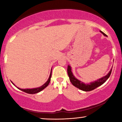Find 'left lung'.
Masks as SVG:
<instances>
[{"label":"left lung","mask_w":122,"mask_h":122,"mask_svg":"<svg viewBox=\"0 0 122 122\" xmlns=\"http://www.w3.org/2000/svg\"><path fill=\"white\" fill-rule=\"evenodd\" d=\"M100 32L102 33L103 35L105 36H107V35H106L102 31H100ZM112 68H111L110 71L108 73L107 75H106V76L102 77V78H99L98 80H97L95 81L91 82L90 83H83V82L81 81L78 80V79H77L74 75H73V73L71 71V67L70 66V65H68L67 66V73L68 77H69L70 80L72 84L75 86L77 88L80 89V90L83 91H92L95 90V88H97L98 87L102 85H103L104 82H105L106 81L108 80V78L109 77L110 75L111 74V72H112Z\"/></svg>","instance_id":"8db88e82"}]
</instances>
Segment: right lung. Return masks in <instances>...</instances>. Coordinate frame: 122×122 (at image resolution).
I'll return each mask as SVG.
<instances>
[{"label":"right lung","instance_id":"add662e5","mask_svg":"<svg viewBox=\"0 0 122 122\" xmlns=\"http://www.w3.org/2000/svg\"><path fill=\"white\" fill-rule=\"evenodd\" d=\"M51 72H52V69H51V73H50V76L49 78H48V80L47 81H46L45 83L43 85H42L41 86L39 87H37V88H26V89H22V88H19V87H17L16 86H15L14 84L13 83V82H12V83L15 86V87H16L17 88H18L19 90L22 91L24 92H26L27 93H29V94H35V93H39V92H40V91H41L42 90H43L44 88H45L48 85H49V84L50 83V82L51 81Z\"/></svg>","mask_w":122,"mask_h":122}]
</instances>
